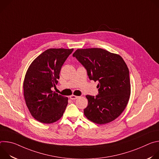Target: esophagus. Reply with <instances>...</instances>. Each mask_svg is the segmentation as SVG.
Segmentation results:
<instances>
[{
    "mask_svg": "<svg viewBox=\"0 0 159 159\" xmlns=\"http://www.w3.org/2000/svg\"><path fill=\"white\" fill-rule=\"evenodd\" d=\"M79 96H74V95H72L70 96V98L72 99V100H75V99H78Z\"/></svg>",
    "mask_w": 159,
    "mask_h": 159,
    "instance_id": "obj_1",
    "label": "esophagus"
}]
</instances>
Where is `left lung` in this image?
Wrapping results in <instances>:
<instances>
[{
    "instance_id": "obj_1",
    "label": "left lung",
    "mask_w": 159,
    "mask_h": 159,
    "mask_svg": "<svg viewBox=\"0 0 159 159\" xmlns=\"http://www.w3.org/2000/svg\"><path fill=\"white\" fill-rule=\"evenodd\" d=\"M73 57L83 65L90 80L98 81V94L87 95L85 117L106 124L117 118L128 102L131 85L128 68L119 55L101 48L78 49Z\"/></svg>"
}]
</instances>
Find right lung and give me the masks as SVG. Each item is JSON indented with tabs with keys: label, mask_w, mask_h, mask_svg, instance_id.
I'll return each instance as SVG.
<instances>
[{
	"label": "right lung",
	"mask_w": 159,
	"mask_h": 159,
	"mask_svg": "<svg viewBox=\"0 0 159 159\" xmlns=\"http://www.w3.org/2000/svg\"><path fill=\"white\" fill-rule=\"evenodd\" d=\"M74 49L50 48L31 64L24 81V96L31 115L38 121L50 124L63 116L68 98L52 90L56 87L61 68Z\"/></svg>",
	"instance_id": "right-lung-1"
}]
</instances>
